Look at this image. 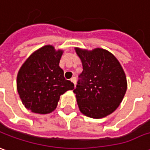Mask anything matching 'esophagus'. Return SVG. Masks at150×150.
I'll use <instances>...</instances> for the list:
<instances>
[{
    "label": "esophagus",
    "instance_id": "34e87169",
    "mask_svg": "<svg viewBox=\"0 0 150 150\" xmlns=\"http://www.w3.org/2000/svg\"><path fill=\"white\" fill-rule=\"evenodd\" d=\"M71 81L75 85V83H76V79H75V77H72L71 79Z\"/></svg>",
    "mask_w": 150,
    "mask_h": 150
}]
</instances>
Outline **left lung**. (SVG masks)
Instances as JSON below:
<instances>
[{
    "mask_svg": "<svg viewBox=\"0 0 150 150\" xmlns=\"http://www.w3.org/2000/svg\"><path fill=\"white\" fill-rule=\"evenodd\" d=\"M75 50L83 66L81 79L74 90L79 111L88 117H105L117 108L126 94L124 70L116 57L107 50Z\"/></svg>",
    "mask_w": 150,
    "mask_h": 150,
    "instance_id": "obj_1",
    "label": "left lung"
}]
</instances>
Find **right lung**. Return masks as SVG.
<instances>
[{"instance_id": "right-lung-1", "label": "right lung", "mask_w": 150, "mask_h": 150, "mask_svg": "<svg viewBox=\"0 0 150 150\" xmlns=\"http://www.w3.org/2000/svg\"><path fill=\"white\" fill-rule=\"evenodd\" d=\"M63 50L46 45L33 52L19 68L17 91L24 107L32 112L47 114L57 108L60 96L74 89L59 67Z\"/></svg>"}]
</instances>
